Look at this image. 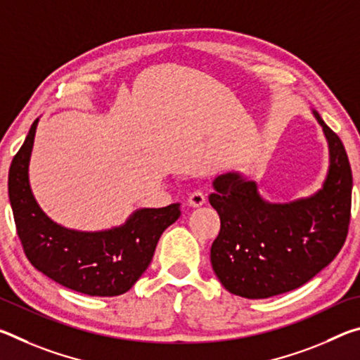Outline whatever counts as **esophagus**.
<instances>
[{
	"label": "esophagus",
	"instance_id": "obj_1",
	"mask_svg": "<svg viewBox=\"0 0 360 360\" xmlns=\"http://www.w3.org/2000/svg\"><path fill=\"white\" fill-rule=\"evenodd\" d=\"M206 203V195L202 191H193L188 195V205L193 206V208H198Z\"/></svg>",
	"mask_w": 360,
	"mask_h": 360
}]
</instances>
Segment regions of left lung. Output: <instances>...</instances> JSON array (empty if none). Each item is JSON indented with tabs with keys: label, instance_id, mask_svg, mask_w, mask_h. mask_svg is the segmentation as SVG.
<instances>
[{
	"label": "left lung",
	"instance_id": "8db88e82",
	"mask_svg": "<svg viewBox=\"0 0 360 360\" xmlns=\"http://www.w3.org/2000/svg\"><path fill=\"white\" fill-rule=\"evenodd\" d=\"M314 112L330 154L321 191L290 203H268L254 181L217 176L210 203L221 217L211 265L230 294L268 298L300 288L343 248L351 219L352 174L345 146Z\"/></svg>",
	"mask_w": 360,
	"mask_h": 360
}]
</instances>
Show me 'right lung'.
<instances>
[{
	"mask_svg": "<svg viewBox=\"0 0 360 360\" xmlns=\"http://www.w3.org/2000/svg\"><path fill=\"white\" fill-rule=\"evenodd\" d=\"M38 119L9 168V200L23 252L36 270L71 290L114 297L131 289L149 266L165 229L181 216L179 203L133 212L120 227L76 231L49 219L32 193L28 162Z\"/></svg>",
	"mask_w": 360,
	"mask_h": 360,
	"instance_id": "1",
	"label": "right lung"
}]
</instances>
